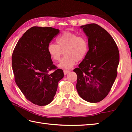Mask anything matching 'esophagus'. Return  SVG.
Instances as JSON below:
<instances>
[{
	"instance_id": "obj_1",
	"label": "esophagus",
	"mask_w": 132,
	"mask_h": 132,
	"mask_svg": "<svg viewBox=\"0 0 132 132\" xmlns=\"http://www.w3.org/2000/svg\"><path fill=\"white\" fill-rule=\"evenodd\" d=\"M69 72H70V71L68 70H64L63 71V73H64V75H66L67 74H68Z\"/></svg>"
}]
</instances>
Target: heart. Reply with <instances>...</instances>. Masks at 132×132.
Returning <instances> with one entry per match:
<instances>
[{"mask_svg": "<svg viewBox=\"0 0 132 132\" xmlns=\"http://www.w3.org/2000/svg\"><path fill=\"white\" fill-rule=\"evenodd\" d=\"M56 43H49L47 51L54 61H60L64 53V56L59 63L61 68H71L77 61L85 58L89 51V42L84 36L73 32H66L56 39Z\"/></svg>", "mask_w": 132, "mask_h": 132, "instance_id": "b5f03b06", "label": "heart"}]
</instances>
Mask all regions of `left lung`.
<instances>
[{
    "instance_id": "left-lung-1",
    "label": "left lung",
    "mask_w": 132,
    "mask_h": 132,
    "mask_svg": "<svg viewBox=\"0 0 132 132\" xmlns=\"http://www.w3.org/2000/svg\"><path fill=\"white\" fill-rule=\"evenodd\" d=\"M88 37L89 51L78 68L77 90L82 99L98 102L110 92L117 75L120 53L114 40L95 23L81 26Z\"/></svg>"
}]
</instances>
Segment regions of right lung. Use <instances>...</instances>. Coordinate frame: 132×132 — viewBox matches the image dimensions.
Returning <instances> with one entry per match:
<instances>
[{"label":"right lung","instance_id":"add662e5","mask_svg":"<svg viewBox=\"0 0 132 132\" xmlns=\"http://www.w3.org/2000/svg\"><path fill=\"white\" fill-rule=\"evenodd\" d=\"M59 32L53 27H31L18 40L12 53L15 81L26 98L38 106L52 101L58 82L64 76L47 51L48 45Z\"/></svg>","mask_w":132,"mask_h":132}]
</instances>
